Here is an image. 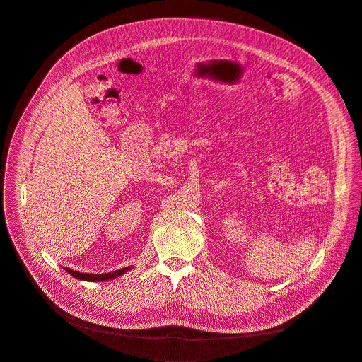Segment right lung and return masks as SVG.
Instances as JSON below:
<instances>
[{
	"label": "right lung",
	"mask_w": 362,
	"mask_h": 362,
	"mask_svg": "<svg viewBox=\"0 0 362 362\" xmlns=\"http://www.w3.org/2000/svg\"><path fill=\"white\" fill-rule=\"evenodd\" d=\"M132 267H124L122 270H117V272H112V273H105V274H89V273H79V272H74L71 269H66V272L76 277L79 280H85V281H104V280H111V279H116L124 273H127Z\"/></svg>",
	"instance_id": "1"
}]
</instances>
